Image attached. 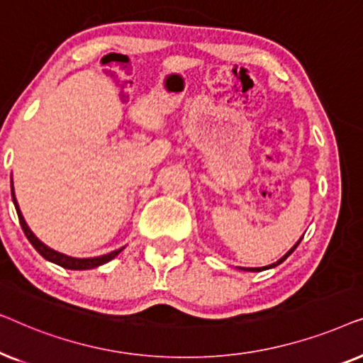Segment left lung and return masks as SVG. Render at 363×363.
<instances>
[{
  "label": "left lung",
  "mask_w": 363,
  "mask_h": 363,
  "mask_svg": "<svg viewBox=\"0 0 363 363\" xmlns=\"http://www.w3.org/2000/svg\"><path fill=\"white\" fill-rule=\"evenodd\" d=\"M301 240H302V238H301ZM301 240H299V241H297V242H296V245H294V247H291V251H287V252H286V255H284V256H282L279 261H277V262H272V264H271V266H266V269H267V267H274V266H277V264H281V262H282V261H284V259H286V257H287V256H289V255H291V252H292V251H294L297 246H299V242H301ZM262 269H264V267H246V271H262Z\"/></svg>",
  "instance_id": "obj_1"
}]
</instances>
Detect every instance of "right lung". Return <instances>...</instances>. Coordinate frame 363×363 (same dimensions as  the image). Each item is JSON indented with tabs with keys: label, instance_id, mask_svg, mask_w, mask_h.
<instances>
[{
	"label": "right lung",
	"instance_id": "right-lung-1",
	"mask_svg": "<svg viewBox=\"0 0 363 363\" xmlns=\"http://www.w3.org/2000/svg\"><path fill=\"white\" fill-rule=\"evenodd\" d=\"M11 196H13V203H14V208H16V213H18V218H19V225H21L24 235L29 240V242L34 246V250H36L39 255H41L44 259L54 262V264L61 266V267H66V269H92V267H97L101 264H106L111 259H113L118 252H121L123 247L117 251H112L108 252V255H104V256H99V257H86V259H79V257H71V256H66L62 255V252H57L51 250V247H48L44 242H41L38 240L36 236L33 235V231L29 230L26 221H24V218L21 215V211H19V206L16 203V198H14V191H13V182H11Z\"/></svg>",
	"mask_w": 363,
	"mask_h": 363
}]
</instances>
